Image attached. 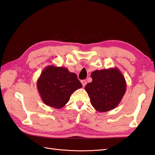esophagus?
<instances>
[{
  "mask_svg": "<svg viewBox=\"0 0 155 155\" xmlns=\"http://www.w3.org/2000/svg\"><path fill=\"white\" fill-rule=\"evenodd\" d=\"M81 83H82V84L83 86H85L87 84V82L85 80H82V81H81Z\"/></svg>",
  "mask_w": 155,
  "mask_h": 155,
  "instance_id": "1",
  "label": "esophagus"
}]
</instances>
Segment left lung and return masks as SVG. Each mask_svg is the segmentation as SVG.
I'll use <instances>...</instances> for the list:
<instances>
[{"label":"left lung","instance_id":"left-lung-1","mask_svg":"<svg viewBox=\"0 0 155 155\" xmlns=\"http://www.w3.org/2000/svg\"><path fill=\"white\" fill-rule=\"evenodd\" d=\"M91 77L92 82L84 88L94 108L101 113L117 107L126 90L125 78L120 71L117 67L96 70Z\"/></svg>","mask_w":155,"mask_h":155}]
</instances>
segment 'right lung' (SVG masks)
Segmentation results:
<instances>
[{"instance_id": "1", "label": "right lung", "mask_w": 155, "mask_h": 155, "mask_svg": "<svg viewBox=\"0 0 155 155\" xmlns=\"http://www.w3.org/2000/svg\"><path fill=\"white\" fill-rule=\"evenodd\" d=\"M37 87L44 104L55 109L63 107L74 91L82 85L77 74L63 67L48 65L38 77Z\"/></svg>"}]
</instances>
